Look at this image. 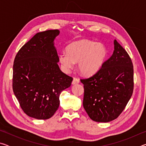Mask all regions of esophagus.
Returning a JSON list of instances; mask_svg holds the SVG:
<instances>
[{
  "mask_svg": "<svg viewBox=\"0 0 146 146\" xmlns=\"http://www.w3.org/2000/svg\"><path fill=\"white\" fill-rule=\"evenodd\" d=\"M79 82H80V80H79V79L77 78H74L73 80L72 81V84H78Z\"/></svg>",
  "mask_w": 146,
  "mask_h": 146,
  "instance_id": "esophagus-1",
  "label": "esophagus"
}]
</instances>
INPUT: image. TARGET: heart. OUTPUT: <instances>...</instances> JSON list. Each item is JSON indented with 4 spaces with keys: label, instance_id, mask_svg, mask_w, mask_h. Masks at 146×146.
I'll list each match as a JSON object with an SVG mask.
<instances>
[{
    "label": "heart",
    "instance_id": "heart-1",
    "mask_svg": "<svg viewBox=\"0 0 146 146\" xmlns=\"http://www.w3.org/2000/svg\"><path fill=\"white\" fill-rule=\"evenodd\" d=\"M66 53L59 55L62 69L69 73L77 62L78 70L82 75H92L100 70L107 56L106 48L100 43L88 40H77L66 47Z\"/></svg>",
    "mask_w": 146,
    "mask_h": 146
}]
</instances>
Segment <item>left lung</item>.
Here are the masks:
<instances>
[{
	"label": "left lung",
	"mask_w": 146,
	"mask_h": 146,
	"mask_svg": "<svg viewBox=\"0 0 146 146\" xmlns=\"http://www.w3.org/2000/svg\"><path fill=\"white\" fill-rule=\"evenodd\" d=\"M115 49L97 73L80 79L84 84L83 106L91 120L108 122L117 118L131 97L133 65L129 55L115 40Z\"/></svg>",
	"instance_id": "8db88e82"
}]
</instances>
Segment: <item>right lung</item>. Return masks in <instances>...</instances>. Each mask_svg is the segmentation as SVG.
Here are the masks:
<instances>
[{"mask_svg": "<svg viewBox=\"0 0 146 146\" xmlns=\"http://www.w3.org/2000/svg\"><path fill=\"white\" fill-rule=\"evenodd\" d=\"M58 29L39 32L20 49L13 67V93L29 117L46 120L59 107V96L73 78L62 71L53 40Z\"/></svg>", "mask_w": 146, "mask_h": 146, "instance_id": "obj_1", "label": "right lung"}]
</instances>
